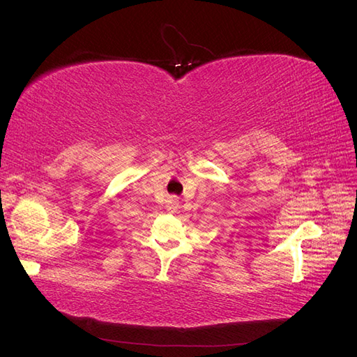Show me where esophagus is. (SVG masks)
<instances>
[{"mask_svg": "<svg viewBox=\"0 0 357 357\" xmlns=\"http://www.w3.org/2000/svg\"><path fill=\"white\" fill-rule=\"evenodd\" d=\"M166 208H168V211H171V212H176L178 209V202L176 199H171L168 202V204H166Z\"/></svg>", "mask_w": 357, "mask_h": 357, "instance_id": "obj_1", "label": "esophagus"}]
</instances>
